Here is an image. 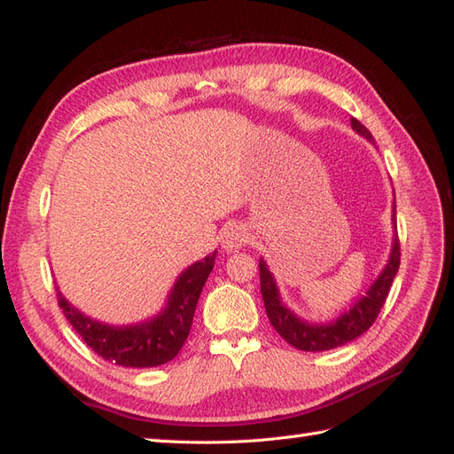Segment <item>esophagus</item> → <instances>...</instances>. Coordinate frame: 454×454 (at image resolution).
Masks as SVG:
<instances>
[{
  "instance_id": "esophagus-1",
  "label": "esophagus",
  "mask_w": 454,
  "mask_h": 454,
  "mask_svg": "<svg viewBox=\"0 0 454 454\" xmlns=\"http://www.w3.org/2000/svg\"><path fill=\"white\" fill-rule=\"evenodd\" d=\"M246 242V231L239 225H231L223 231L222 235V246L227 252H235L239 248H242Z\"/></svg>"
}]
</instances>
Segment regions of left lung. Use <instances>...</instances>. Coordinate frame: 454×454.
Returning a JSON list of instances; mask_svg holds the SVG:
<instances>
[{"label":"left lung","mask_w":454,"mask_h":454,"mask_svg":"<svg viewBox=\"0 0 454 454\" xmlns=\"http://www.w3.org/2000/svg\"><path fill=\"white\" fill-rule=\"evenodd\" d=\"M352 129L365 136L369 142H373V136L362 125L358 119L352 117ZM394 217H395V202H394ZM395 227V219H392ZM400 239H397V232L394 235L392 252L387 267L382 269L379 278L369 287L367 294L354 303V307L339 316L337 320L329 324H309L305 320L297 318V316L282 305L277 282H274L270 270L267 269L265 261H259V278H261V295H263V303L269 320L272 327L277 329L284 340L290 342L292 347L307 352H322V350H332L340 345H347L348 340H354L365 333L367 329L373 325L377 316L384 305V301L388 297V292L392 287V282L400 269Z\"/></svg>","instance_id":"left-lung-1"}]
</instances>
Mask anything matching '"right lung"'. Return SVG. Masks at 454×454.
Masks as SVG:
<instances>
[{
    "label": "right lung",
    "mask_w": 454,
    "mask_h": 454,
    "mask_svg": "<svg viewBox=\"0 0 454 454\" xmlns=\"http://www.w3.org/2000/svg\"><path fill=\"white\" fill-rule=\"evenodd\" d=\"M215 252L185 269L176 280L168 303L144 324L114 327L90 320L59 292V305L87 345L100 358L122 367H157L176 358L187 340L202 286L214 269Z\"/></svg>",
    "instance_id": "right-lung-1"
}]
</instances>
